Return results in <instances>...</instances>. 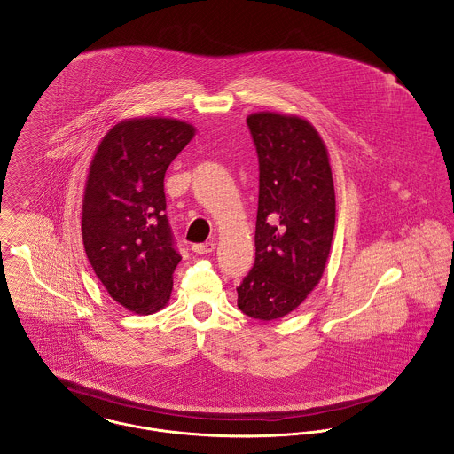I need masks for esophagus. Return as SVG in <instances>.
<instances>
[{
    "label": "esophagus",
    "instance_id": "34e87169",
    "mask_svg": "<svg viewBox=\"0 0 454 454\" xmlns=\"http://www.w3.org/2000/svg\"><path fill=\"white\" fill-rule=\"evenodd\" d=\"M214 248H215V243L214 241H206V243H195L193 247H192V250L195 252V254H211L214 252Z\"/></svg>",
    "mask_w": 454,
    "mask_h": 454
}]
</instances>
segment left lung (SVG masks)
I'll return each instance as SVG.
<instances>
[{
  "label": "left lung",
  "mask_w": 454,
  "mask_h": 454,
  "mask_svg": "<svg viewBox=\"0 0 454 454\" xmlns=\"http://www.w3.org/2000/svg\"><path fill=\"white\" fill-rule=\"evenodd\" d=\"M259 156L255 264L239 292L252 319H281L319 285L336 197L325 144L303 118L261 111L247 118Z\"/></svg>",
  "instance_id": "left-lung-1"
}]
</instances>
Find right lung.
Returning a JSON list of instances; mask_svg holds the SVG:
<instances>
[{
  "instance_id": "right-lung-1",
  "label": "right lung",
  "mask_w": 454,
  "mask_h": 454,
  "mask_svg": "<svg viewBox=\"0 0 454 454\" xmlns=\"http://www.w3.org/2000/svg\"><path fill=\"white\" fill-rule=\"evenodd\" d=\"M195 129L173 118H130L92 158L82 202L87 259L114 301L149 316L169 301L182 261L166 217L164 173Z\"/></svg>"
}]
</instances>
